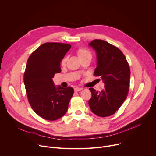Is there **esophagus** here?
Wrapping results in <instances>:
<instances>
[{
  "instance_id": "34e87169",
  "label": "esophagus",
  "mask_w": 156,
  "mask_h": 156,
  "mask_svg": "<svg viewBox=\"0 0 156 156\" xmlns=\"http://www.w3.org/2000/svg\"><path fill=\"white\" fill-rule=\"evenodd\" d=\"M83 89V87H75L74 88V90H75V91L78 92V91H80L82 90Z\"/></svg>"
}]
</instances>
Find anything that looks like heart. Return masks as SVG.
Masks as SVG:
<instances>
[{
	"label": "heart",
	"mask_w": 156,
	"mask_h": 156,
	"mask_svg": "<svg viewBox=\"0 0 156 156\" xmlns=\"http://www.w3.org/2000/svg\"><path fill=\"white\" fill-rule=\"evenodd\" d=\"M77 55H78V58L80 60H82V59H84V58H91V57H92L91 53L90 51H89L87 49H84V48L79 49L77 51ZM66 60H67V58H66V57L64 58L62 60V61L61 62V65L62 66H64L65 65Z\"/></svg>",
	"instance_id": "1"
}]
</instances>
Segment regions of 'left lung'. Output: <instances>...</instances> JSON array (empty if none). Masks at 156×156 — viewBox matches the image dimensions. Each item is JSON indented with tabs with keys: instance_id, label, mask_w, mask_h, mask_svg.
<instances>
[{
	"instance_id": "left-lung-1",
	"label": "left lung",
	"mask_w": 156,
	"mask_h": 156,
	"mask_svg": "<svg viewBox=\"0 0 156 156\" xmlns=\"http://www.w3.org/2000/svg\"><path fill=\"white\" fill-rule=\"evenodd\" d=\"M89 46L96 53L97 67L94 75L100 76L105 87L101 92L92 87L89 89L92 96L88 104L94 114L105 117L115 114L127 97L129 66L122 51L108 42L95 39Z\"/></svg>"
}]
</instances>
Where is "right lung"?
I'll use <instances>...</instances> for the list:
<instances>
[{"label": "right lung", "mask_w": 156, "mask_h": 156, "mask_svg": "<svg viewBox=\"0 0 156 156\" xmlns=\"http://www.w3.org/2000/svg\"><path fill=\"white\" fill-rule=\"evenodd\" d=\"M70 48L67 44L44 43L27 61L23 80L28 101L36 114L45 120L63 117L73 94V87L55 86L52 80L61 72L60 62Z\"/></svg>", "instance_id": "obj_1"}]
</instances>
